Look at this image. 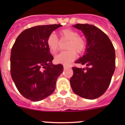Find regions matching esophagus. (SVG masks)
Returning a JSON list of instances; mask_svg holds the SVG:
<instances>
[{
    "instance_id": "esophagus-1",
    "label": "esophagus",
    "mask_w": 125,
    "mask_h": 125,
    "mask_svg": "<svg viewBox=\"0 0 125 125\" xmlns=\"http://www.w3.org/2000/svg\"><path fill=\"white\" fill-rule=\"evenodd\" d=\"M63 67H64V69H68V68H71L70 66H67V65H63Z\"/></svg>"
}]
</instances>
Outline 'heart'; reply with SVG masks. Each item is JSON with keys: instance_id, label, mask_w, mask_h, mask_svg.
I'll return each instance as SVG.
<instances>
[{"instance_id": "b5f03b06", "label": "heart", "mask_w": 125, "mask_h": 125, "mask_svg": "<svg viewBox=\"0 0 125 125\" xmlns=\"http://www.w3.org/2000/svg\"><path fill=\"white\" fill-rule=\"evenodd\" d=\"M61 40H68L66 49L54 57L55 62L63 64H69L76 59V52L81 54L86 48V41L79 36V33L71 29H64L59 33ZM46 44L51 52L54 54L59 49V41L54 34H51L46 40Z\"/></svg>"}]
</instances>
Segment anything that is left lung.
Listing matches in <instances>:
<instances>
[{
  "instance_id": "8db88e82",
  "label": "left lung",
  "mask_w": 125,
  "mask_h": 125,
  "mask_svg": "<svg viewBox=\"0 0 125 125\" xmlns=\"http://www.w3.org/2000/svg\"><path fill=\"white\" fill-rule=\"evenodd\" d=\"M73 27L86 36V54L75 63L86 65V68L73 67L70 79L75 94L82 98L94 100L106 92L115 69V51L106 34L89 24H77Z\"/></svg>"
}]
</instances>
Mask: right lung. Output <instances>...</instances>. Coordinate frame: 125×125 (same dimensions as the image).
I'll use <instances>...</instances> for the list:
<instances>
[{
    "label": "right lung",
    "mask_w": 125,
    "mask_h": 125,
    "mask_svg": "<svg viewBox=\"0 0 125 125\" xmlns=\"http://www.w3.org/2000/svg\"><path fill=\"white\" fill-rule=\"evenodd\" d=\"M60 24L37 25L17 37L10 55V74L15 86L24 98L39 101L55 90L62 64L54 65V57L46 44L48 36Z\"/></svg>",
    "instance_id": "right-lung-1"
}]
</instances>
